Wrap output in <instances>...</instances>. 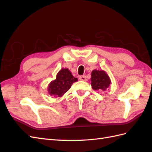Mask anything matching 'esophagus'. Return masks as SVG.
<instances>
[{"label": "esophagus", "mask_w": 152, "mask_h": 152, "mask_svg": "<svg viewBox=\"0 0 152 152\" xmlns=\"http://www.w3.org/2000/svg\"><path fill=\"white\" fill-rule=\"evenodd\" d=\"M79 79L80 80H82V81H87V78L85 75H82V76H80L79 77Z\"/></svg>", "instance_id": "esophagus-1"}]
</instances>
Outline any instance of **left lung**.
<instances>
[{"label": "left lung", "mask_w": 152, "mask_h": 152, "mask_svg": "<svg viewBox=\"0 0 152 152\" xmlns=\"http://www.w3.org/2000/svg\"><path fill=\"white\" fill-rule=\"evenodd\" d=\"M91 86L95 91H105L111 84V80L107 72L94 70L91 72Z\"/></svg>", "instance_id": "8db88e82"}]
</instances>
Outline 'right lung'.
I'll list each match as a JSON object with an SVG mask.
<instances>
[{
	"label": "right lung",
	"mask_w": 152,
	"mask_h": 152,
	"mask_svg": "<svg viewBox=\"0 0 152 152\" xmlns=\"http://www.w3.org/2000/svg\"><path fill=\"white\" fill-rule=\"evenodd\" d=\"M77 80V78L73 77L68 68H63L57 73L56 79L49 83L48 93L55 98L61 97L70 89L73 82Z\"/></svg>",
	"instance_id": "add662e5"
}]
</instances>
